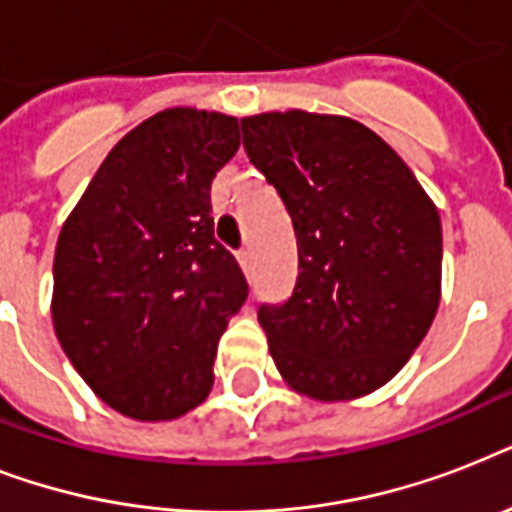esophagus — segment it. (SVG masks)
I'll return each mask as SVG.
<instances>
[{"instance_id": "34e87169", "label": "esophagus", "mask_w": 512, "mask_h": 512, "mask_svg": "<svg viewBox=\"0 0 512 512\" xmlns=\"http://www.w3.org/2000/svg\"><path fill=\"white\" fill-rule=\"evenodd\" d=\"M236 260H239V265L244 268V271H249V268H252V252H249V249H239Z\"/></svg>"}]
</instances>
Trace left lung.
<instances>
[{
	"label": "left lung",
	"instance_id": "left-lung-1",
	"mask_svg": "<svg viewBox=\"0 0 512 512\" xmlns=\"http://www.w3.org/2000/svg\"><path fill=\"white\" fill-rule=\"evenodd\" d=\"M244 151L295 223V295L257 321L281 380L335 404L401 372L441 303V217L385 140L300 108L244 116Z\"/></svg>",
	"mask_w": 512,
	"mask_h": 512
}]
</instances>
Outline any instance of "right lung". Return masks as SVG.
Returning a JSON list of instances; mask_svg holds the SVG:
<instances>
[{
    "label": "right lung",
    "instance_id": "obj_1",
    "mask_svg": "<svg viewBox=\"0 0 512 512\" xmlns=\"http://www.w3.org/2000/svg\"><path fill=\"white\" fill-rule=\"evenodd\" d=\"M236 151V116L164 108L108 151L60 228L52 327L92 393L130 420H177L212 390L217 342L249 292L209 215Z\"/></svg>",
    "mask_w": 512,
    "mask_h": 512
}]
</instances>
